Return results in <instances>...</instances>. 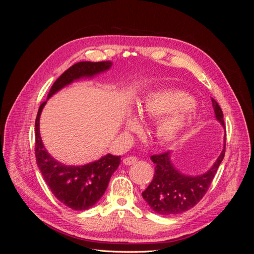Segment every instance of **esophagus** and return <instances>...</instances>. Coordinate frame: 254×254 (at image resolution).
Wrapping results in <instances>:
<instances>
[{"label":"esophagus","instance_id":"obj_1","mask_svg":"<svg viewBox=\"0 0 254 254\" xmlns=\"http://www.w3.org/2000/svg\"><path fill=\"white\" fill-rule=\"evenodd\" d=\"M137 162V159L135 157H127L125 158L124 160H123V163H124L125 165H133Z\"/></svg>","mask_w":254,"mask_h":254}]
</instances>
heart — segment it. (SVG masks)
<instances>
[{
	"label": "heart",
	"instance_id": "1",
	"mask_svg": "<svg viewBox=\"0 0 254 254\" xmlns=\"http://www.w3.org/2000/svg\"><path fill=\"white\" fill-rule=\"evenodd\" d=\"M142 117L160 118L155 125V134L160 141L172 143L187 131L197 119V109L191 97L178 89L162 88L146 95L140 106ZM141 127L139 115L130 114L126 121L128 131Z\"/></svg>",
	"mask_w": 254,
	"mask_h": 254
}]
</instances>
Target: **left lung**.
<instances>
[{
    "label": "left lung",
    "mask_w": 254,
    "mask_h": 254,
    "mask_svg": "<svg viewBox=\"0 0 254 254\" xmlns=\"http://www.w3.org/2000/svg\"><path fill=\"white\" fill-rule=\"evenodd\" d=\"M212 104L215 118L225 128L221 108L214 98H212ZM225 151L226 139L224 149L213 166L204 174L198 176H189L177 170L172 162L171 151L151 156V161L156 164L155 176L147 189L142 193L144 200L153 212L163 216L180 214L191 209L201 200L211 186L225 157Z\"/></svg>",
    "instance_id": "1"
}]
</instances>
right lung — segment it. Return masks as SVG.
Here are the masks:
<instances>
[{
	"instance_id": "obj_1",
	"label": "right lung",
	"mask_w": 254,
	"mask_h": 254,
	"mask_svg": "<svg viewBox=\"0 0 254 254\" xmlns=\"http://www.w3.org/2000/svg\"><path fill=\"white\" fill-rule=\"evenodd\" d=\"M112 66L111 61H81L73 64L52 86L47 101L38 110L35 122L36 161L52 193L59 201L72 210L83 211L93 206L108 188L112 174L118 170L121 156L108 153L99 160L84 165H65L54 159L45 149L40 135V115L50 99L67 84L81 78H92Z\"/></svg>"
}]
</instances>
